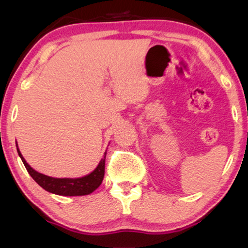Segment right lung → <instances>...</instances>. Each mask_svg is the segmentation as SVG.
Masks as SVG:
<instances>
[{"label":"right lung","instance_id":"obj_1","mask_svg":"<svg viewBox=\"0 0 248 248\" xmlns=\"http://www.w3.org/2000/svg\"><path fill=\"white\" fill-rule=\"evenodd\" d=\"M17 146V145H16ZM17 152L19 157L22 158L25 167H26L29 175L32 179L43 187L45 190H47L51 194H56L59 196H85L90 195L95 189L100 186L104 175H105V158H106V152L104 154V157L100 159L97 167L92 171L91 174L84 176L79 178H54L50 176L38 173L25 161L22 153L17 146Z\"/></svg>","mask_w":248,"mask_h":248}]
</instances>
